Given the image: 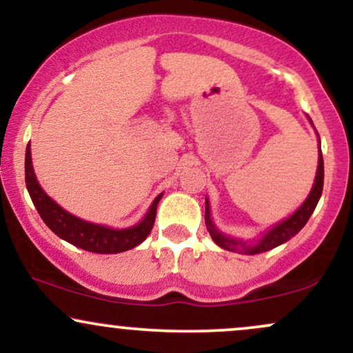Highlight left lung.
<instances>
[{"mask_svg":"<svg viewBox=\"0 0 353 353\" xmlns=\"http://www.w3.org/2000/svg\"><path fill=\"white\" fill-rule=\"evenodd\" d=\"M312 123V121H310ZM320 143V141H319ZM323 189V157L322 151H319V165H317V174H315V182L314 188H312L310 194L307 196V199L303 201V204L290 217H287L285 221L279 222L277 225H274L272 229H269L262 237H259L257 241H241V239L228 237L225 234H222L216 225H214L212 219H210V208L209 201L205 199V225L210 237L214 239V242L222 249L229 250V252H239L245 255H254V254H262L267 250L275 249L277 245L283 244L289 239H292L295 234L301 230L303 225L307 224L309 217L312 216L315 208H317V202L322 196Z\"/></svg>","mask_w":353,"mask_h":353,"instance_id":"1","label":"left lung"}]
</instances>
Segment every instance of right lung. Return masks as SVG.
<instances>
[{
    "label": "right lung",
    "mask_w": 353,
    "mask_h": 353,
    "mask_svg": "<svg viewBox=\"0 0 353 353\" xmlns=\"http://www.w3.org/2000/svg\"><path fill=\"white\" fill-rule=\"evenodd\" d=\"M24 177H26V188L31 201H33L34 208L38 209L44 224L56 236L64 239L70 244L96 254H117L139 245L151 234L154 221H156L157 204L163 197V194H159L154 199L148 214L139 224L128 229H111L72 216L44 192L38 179H36L30 144L26 148V159H24Z\"/></svg>",
    "instance_id": "obj_1"
}]
</instances>
